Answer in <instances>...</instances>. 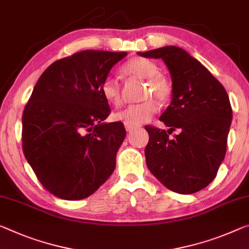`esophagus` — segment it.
<instances>
[{
  "label": "esophagus",
  "instance_id": "34e87169",
  "mask_svg": "<svg viewBox=\"0 0 249 249\" xmlns=\"http://www.w3.org/2000/svg\"><path fill=\"white\" fill-rule=\"evenodd\" d=\"M124 128H125V130H127L128 132H132V131H135L136 129H138V127L137 125H132V124H124Z\"/></svg>",
  "mask_w": 249,
  "mask_h": 249
}]
</instances>
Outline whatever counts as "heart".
Returning <instances> with one entry per match:
<instances>
[{
	"label": "heart",
	"instance_id": "b5f03b06",
	"mask_svg": "<svg viewBox=\"0 0 249 249\" xmlns=\"http://www.w3.org/2000/svg\"><path fill=\"white\" fill-rule=\"evenodd\" d=\"M124 72L130 78L146 80V87L143 89V102L131 105L121 111L114 114L117 120L124 124L139 125L147 122L158 110V103L155 97L160 102H164L169 99L173 87L166 76L159 73V68L155 62L143 59L136 58L130 60L124 67ZM101 92L103 98L113 107L122 105V92L119 82L114 78L108 76L102 82Z\"/></svg>",
	"mask_w": 249,
	"mask_h": 249
}]
</instances>
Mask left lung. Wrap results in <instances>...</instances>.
Returning <instances> with one entry per match:
<instances>
[{
    "label": "left lung",
    "instance_id": "obj_1",
    "mask_svg": "<svg viewBox=\"0 0 249 249\" xmlns=\"http://www.w3.org/2000/svg\"><path fill=\"white\" fill-rule=\"evenodd\" d=\"M138 54L162 59L173 80L170 106L160 116L170 129L167 132L144 127L149 133L144 149L148 169L175 193H197L215 179L226 154L232 119L228 94L215 76L181 48L168 45ZM176 128L181 132L169 138L167 133Z\"/></svg>",
    "mask_w": 249,
    "mask_h": 249
}]
</instances>
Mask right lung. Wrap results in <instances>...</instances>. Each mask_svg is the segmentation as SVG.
<instances>
[{"label":"right lung","instance_id":"add662e5","mask_svg":"<svg viewBox=\"0 0 249 249\" xmlns=\"http://www.w3.org/2000/svg\"><path fill=\"white\" fill-rule=\"evenodd\" d=\"M127 52L86 50L53 62L22 116V148L42 186L66 200L85 199L107 181L125 137L110 114L102 82Z\"/></svg>","mask_w":249,"mask_h":249}]
</instances>
